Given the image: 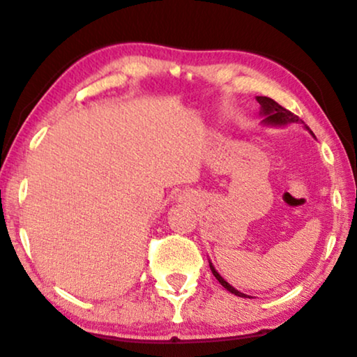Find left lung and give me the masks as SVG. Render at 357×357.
Returning a JSON list of instances; mask_svg holds the SVG:
<instances>
[{
    "label": "left lung",
    "mask_w": 357,
    "mask_h": 357,
    "mask_svg": "<svg viewBox=\"0 0 357 357\" xmlns=\"http://www.w3.org/2000/svg\"><path fill=\"white\" fill-rule=\"evenodd\" d=\"M257 100L259 102V105H261V112H259V114H261V115L264 116L263 123H266V125L284 126V125H287V123H305V121L298 119V116H296L295 114H291L290 110H287V109L282 107V105H279L278 102H275L274 99L266 98V96H257ZM306 128H307V126H306ZM210 269H211L213 275H215V278L218 279V282H220V284H221L222 287H225L226 290H229L231 294L237 295V296L250 298V296H247L245 294H242V291H238V290L234 289L232 285L227 284V282H226L225 279H222L220 274H218V271L215 269V266H213L211 263H210Z\"/></svg>",
    "instance_id": "obj_1"
}]
</instances>
